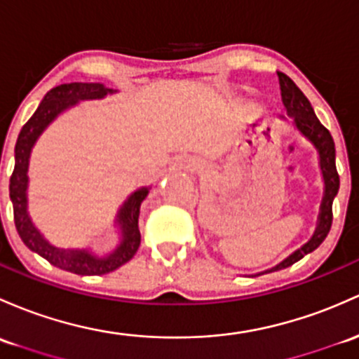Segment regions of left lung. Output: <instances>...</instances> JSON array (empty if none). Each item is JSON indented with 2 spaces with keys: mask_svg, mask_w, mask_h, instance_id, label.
Instances as JSON below:
<instances>
[{
  "mask_svg": "<svg viewBox=\"0 0 359 359\" xmlns=\"http://www.w3.org/2000/svg\"><path fill=\"white\" fill-rule=\"evenodd\" d=\"M277 76H279L280 97H283V104L284 107H286V114L289 118H292L296 130H298L304 138H308V140L313 144V147L317 149L320 169H322L323 184H325V187H323V198L322 203H320L317 229H315L310 241L304 243L302 248L292 252L291 255L284 258V260L280 262V264H277L276 267L257 273V276L286 269L289 265L302 260L304 255H308V253H311L313 250H317L318 246L322 245L323 240L327 238V234H329L330 226H332V202L339 191V175L337 168H335V145L332 140V135H330L329 130L318 121V118L315 116L313 107H311L310 101H308L306 95L299 90L298 86H296L287 75H284V73L277 72Z\"/></svg>",
  "mask_w": 359,
  "mask_h": 359,
  "instance_id": "1",
  "label": "left lung"
}]
</instances>
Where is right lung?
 <instances>
[{
  "instance_id": "right-lung-1",
  "label": "right lung",
  "mask_w": 359,
  "mask_h": 359,
  "mask_svg": "<svg viewBox=\"0 0 359 359\" xmlns=\"http://www.w3.org/2000/svg\"><path fill=\"white\" fill-rule=\"evenodd\" d=\"M116 90L104 87L102 83H63L48 92L42 99L32 118L22 126L20 135L15 145V169L10 178V198L13 203V217L18 234L25 246L37 255L63 271L79 273V276H102L121 267L128 260H132L140 246V229H138V215L140 205L149 195V188L142 187L133 191L121 209L118 210L116 224L121 231V241L118 248L107 257H95L88 250L80 248H57L51 245L41 231L34 226L27 210V187H29V159L32 147L36 145L41 133L60 116L63 111L79 104L80 101H90V99H102L107 94H114Z\"/></svg>"
}]
</instances>
